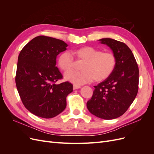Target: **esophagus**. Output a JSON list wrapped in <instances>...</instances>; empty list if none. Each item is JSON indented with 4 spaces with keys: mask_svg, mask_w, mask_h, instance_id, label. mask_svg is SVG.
I'll return each instance as SVG.
<instances>
[{
    "mask_svg": "<svg viewBox=\"0 0 154 154\" xmlns=\"http://www.w3.org/2000/svg\"><path fill=\"white\" fill-rule=\"evenodd\" d=\"M81 88V86L80 85H73V89L74 90H76V89H78V88Z\"/></svg>",
    "mask_w": 154,
    "mask_h": 154,
    "instance_id": "obj_1",
    "label": "esophagus"
}]
</instances>
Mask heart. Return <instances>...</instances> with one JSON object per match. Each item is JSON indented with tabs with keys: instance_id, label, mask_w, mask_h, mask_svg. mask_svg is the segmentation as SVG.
Returning a JSON list of instances; mask_svg holds the SVG:
<instances>
[{
	"instance_id": "1",
	"label": "heart",
	"mask_w": 154,
	"mask_h": 154,
	"mask_svg": "<svg viewBox=\"0 0 154 154\" xmlns=\"http://www.w3.org/2000/svg\"><path fill=\"white\" fill-rule=\"evenodd\" d=\"M72 54L78 61L83 62L80 67L81 71L68 72L73 68L74 61L67 51L60 54L57 64L60 70L68 72L65 74V79L75 85H83L92 80L103 82L111 76L117 64V59L114 53L102 52L90 46L74 50Z\"/></svg>"
}]
</instances>
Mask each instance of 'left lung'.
Returning <instances> with one entry per match:
<instances>
[{"instance_id":"left-lung-1","label":"left lung","mask_w":154,"mask_h":154,"mask_svg":"<svg viewBox=\"0 0 154 154\" xmlns=\"http://www.w3.org/2000/svg\"><path fill=\"white\" fill-rule=\"evenodd\" d=\"M99 40L112 50L117 64L110 77L94 86L87 107L97 118L113 119L122 116L136 98L139 68L132 51L125 43L107 38Z\"/></svg>"}]
</instances>
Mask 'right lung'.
Here are the masks:
<instances>
[{
  "instance_id": "1",
  "label": "right lung",
  "mask_w": 154,
  "mask_h": 154,
  "mask_svg": "<svg viewBox=\"0 0 154 154\" xmlns=\"http://www.w3.org/2000/svg\"><path fill=\"white\" fill-rule=\"evenodd\" d=\"M67 44L52 37L38 36L27 43L18 55L15 83L24 106L43 118H52L66 109L67 95L72 92L69 82L57 84L63 78L56 66L58 54Z\"/></svg>"
}]
</instances>
